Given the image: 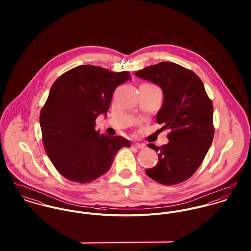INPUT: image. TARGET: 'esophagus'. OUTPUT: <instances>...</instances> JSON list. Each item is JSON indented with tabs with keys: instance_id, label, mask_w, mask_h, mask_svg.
I'll return each mask as SVG.
<instances>
[{
	"instance_id": "34e87169",
	"label": "esophagus",
	"mask_w": 251,
	"mask_h": 251,
	"mask_svg": "<svg viewBox=\"0 0 251 251\" xmlns=\"http://www.w3.org/2000/svg\"><path fill=\"white\" fill-rule=\"evenodd\" d=\"M132 146H133L134 148L138 149V150H141V149L145 148V145H144V144L136 143V142H134V143L132 144Z\"/></svg>"
}]
</instances>
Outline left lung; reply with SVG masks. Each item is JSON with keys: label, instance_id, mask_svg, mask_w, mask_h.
Returning a JSON list of instances; mask_svg holds the SVG:
<instances>
[{"label": "left lung", "instance_id": "obj_1", "mask_svg": "<svg viewBox=\"0 0 251 251\" xmlns=\"http://www.w3.org/2000/svg\"><path fill=\"white\" fill-rule=\"evenodd\" d=\"M135 75L161 88L163 103L156 121L170 130L166 145L149 144L158 152V162L146 174L165 185L177 184L196 172L212 145L213 103L201 79L175 63L161 62Z\"/></svg>", "mask_w": 251, "mask_h": 251}]
</instances>
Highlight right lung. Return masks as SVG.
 <instances>
[{
  "mask_svg": "<svg viewBox=\"0 0 251 251\" xmlns=\"http://www.w3.org/2000/svg\"><path fill=\"white\" fill-rule=\"evenodd\" d=\"M131 80L128 72H112L85 65L61 75L41 109L39 124L45 151L58 172L87 183L104 175L123 147V136L100 134L96 120L107 116L115 89Z\"/></svg>",
  "mask_w": 251,
  "mask_h": 251,
  "instance_id": "add662e5",
  "label": "right lung"
}]
</instances>
